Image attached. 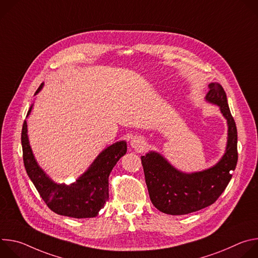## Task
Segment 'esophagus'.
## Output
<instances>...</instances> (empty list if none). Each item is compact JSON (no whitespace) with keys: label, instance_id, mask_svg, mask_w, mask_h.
Segmentation results:
<instances>
[{"label":"esophagus","instance_id":"1","mask_svg":"<svg viewBox=\"0 0 258 258\" xmlns=\"http://www.w3.org/2000/svg\"><path fill=\"white\" fill-rule=\"evenodd\" d=\"M145 145H146L145 140H144L142 137L135 136V137L132 138V140H131V147H132V148H134L135 150H137V151L143 150Z\"/></svg>","mask_w":258,"mask_h":258}]
</instances>
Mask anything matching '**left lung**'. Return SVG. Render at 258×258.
I'll return each instance as SVG.
<instances>
[{"label":"left lung","mask_w":258,"mask_h":258,"mask_svg":"<svg viewBox=\"0 0 258 258\" xmlns=\"http://www.w3.org/2000/svg\"><path fill=\"white\" fill-rule=\"evenodd\" d=\"M208 87L205 100L219 107L228 123L226 151L219 161L207 169L187 173L176 169L158 152L141 156L151 202L163 213L182 215L213 204L227 188L236 168L238 135L226 92L218 83Z\"/></svg>","instance_id":"1"}]
</instances>
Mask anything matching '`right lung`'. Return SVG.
<instances>
[{
    "label": "right lung",
    "instance_id": "1",
    "mask_svg": "<svg viewBox=\"0 0 258 258\" xmlns=\"http://www.w3.org/2000/svg\"><path fill=\"white\" fill-rule=\"evenodd\" d=\"M44 87L40 86L34 95ZM30 106L26 117L30 114ZM23 162L26 172L48 207L57 214L89 218L98 215L109 198V174L117 161L126 153L125 141H119L104 149L89 168L70 185L55 182L36 162L27 136V123L21 132Z\"/></svg>",
    "mask_w": 258,
    "mask_h": 258
}]
</instances>
